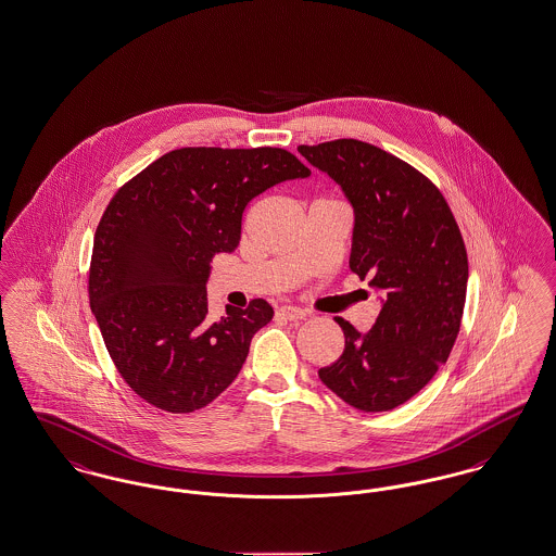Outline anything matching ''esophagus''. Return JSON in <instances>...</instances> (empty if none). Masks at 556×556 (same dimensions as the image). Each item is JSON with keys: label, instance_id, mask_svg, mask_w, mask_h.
<instances>
[{"label": "esophagus", "instance_id": "1", "mask_svg": "<svg viewBox=\"0 0 556 556\" xmlns=\"http://www.w3.org/2000/svg\"><path fill=\"white\" fill-rule=\"evenodd\" d=\"M279 315L288 320H300V318L306 317V311L298 308V306H281L279 308Z\"/></svg>", "mask_w": 556, "mask_h": 556}]
</instances>
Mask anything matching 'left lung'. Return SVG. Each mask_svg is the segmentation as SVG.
<instances>
[{
    "label": "left lung",
    "instance_id": "left-lung-1",
    "mask_svg": "<svg viewBox=\"0 0 556 556\" xmlns=\"http://www.w3.org/2000/svg\"><path fill=\"white\" fill-rule=\"evenodd\" d=\"M298 152L344 189L356 216L350 270L383 293L367 333L336 317L344 352L318 377L358 410H392L433 379L460 331L469 279L460 229L442 191L377 146L336 139Z\"/></svg>",
    "mask_w": 556,
    "mask_h": 556
}]
</instances>
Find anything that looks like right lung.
<instances>
[{
    "label": "right lung",
    "instance_id": "1",
    "mask_svg": "<svg viewBox=\"0 0 556 556\" xmlns=\"http://www.w3.org/2000/svg\"><path fill=\"white\" fill-rule=\"evenodd\" d=\"M308 175L283 148H181L112 195L93 238L89 304L137 396L179 415L233 383L273 308L256 298L212 320V258L238 248L241 216L256 195Z\"/></svg>",
    "mask_w": 556,
    "mask_h": 556
}]
</instances>
